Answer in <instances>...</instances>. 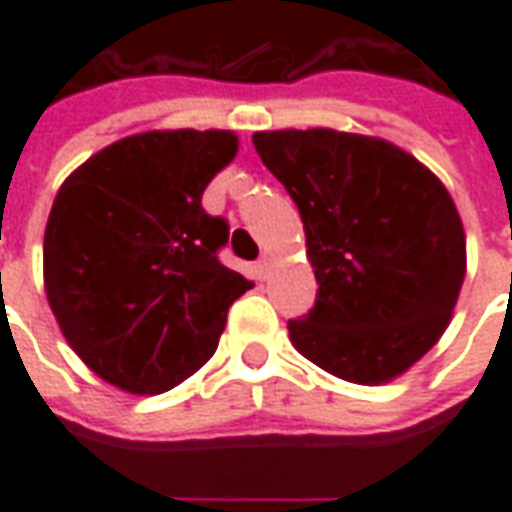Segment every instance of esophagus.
Listing matches in <instances>:
<instances>
[{
	"label": "esophagus",
	"mask_w": 512,
	"mask_h": 512,
	"mask_svg": "<svg viewBox=\"0 0 512 512\" xmlns=\"http://www.w3.org/2000/svg\"><path fill=\"white\" fill-rule=\"evenodd\" d=\"M255 268H257V274H260V277H266V274H268V257H260Z\"/></svg>",
	"instance_id": "obj_1"
}]
</instances>
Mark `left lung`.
<instances>
[{
    "instance_id": "left-lung-1",
    "label": "left lung",
    "mask_w": 512,
    "mask_h": 512,
    "mask_svg": "<svg viewBox=\"0 0 512 512\" xmlns=\"http://www.w3.org/2000/svg\"><path fill=\"white\" fill-rule=\"evenodd\" d=\"M252 142L299 208L318 279L315 307L288 321L296 351L354 384L406 373L444 334L466 274L444 183L376 136L290 128Z\"/></svg>"
}]
</instances>
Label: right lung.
<instances>
[{
  "mask_svg": "<svg viewBox=\"0 0 512 512\" xmlns=\"http://www.w3.org/2000/svg\"><path fill=\"white\" fill-rule=\"evenodd\" d=\"M235 153L233 131H147L87 158L57 191L46 296L65 340L109 384L158 395L186 381L252 288L219 263L230 224L202 208Z\"/></svg>",
  "mask_w": 512,
  "mask_h": 512,
  "instance_id": "obj_1",
  "label": "right lung"
}]
</instances>
